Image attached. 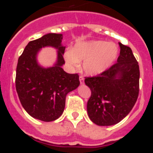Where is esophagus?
Listing matches in <instances>:
<instances>
[{"label": "esophagus", "instance_id": "esophagus-1", "mask_svg": "<svg viewBox=\"0 0 153 153\" xmlns=\"http://www.w3.org/2000/svg\"><path fill=\"white\" fill-rule=\"evenodd\" d=\"M79 79V82H80V84H83V83H84V78H83L82 76H80Z\"/></svg>", "mask_w": 153, "mask_h": 153}]
</instances>
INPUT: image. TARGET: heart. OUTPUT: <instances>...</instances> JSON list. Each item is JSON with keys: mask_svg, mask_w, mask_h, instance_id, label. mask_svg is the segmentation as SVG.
I'll use <instances>...</instances> for the list:
<instances>
[{"mask_svg": "<svg viewBox=\"0 0 153 153\" xmlns=\"http://www.w3.org/2000/svg\"><path fill=\"white\" fill-rule=\"evenodd\" d=\"M119 49L114 43L91 40L78 43L74 49L65 51L64 60L69 68H77L83 61L82 68L89 76H97L111 67L118 56Z\"/></svg>", "mask_w": 153, "mask_h": 153, "instance_id": "heart-1", "label": "heart"}]
</instances>
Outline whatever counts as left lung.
Wrapping results in <instances>:
<instances>
[{
  "mask_svg": "<svg viewBox=\"0 0 153 153\" xmlns=\"http://www.w3.org/2000/svg\"><path fill=\"white\" fill-rule=\"evenodd\" d=\"M117 63L97 76L86 77L91 96L87 113L98 126L120 123L132 110L140 91V67L130 47L119 43Z\"/></svg>",
  "mask_w": 153,
  "mask_h": 153,
  "instance_id": "left-lung-1",
  "label": "left lung"
}]
</instances>
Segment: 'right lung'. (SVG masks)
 Wrapping results in <instances>:
<instances>
[{
	"instance_id": "add662e5",
	"label": "right lung",
	"mask_w": 153,
	"mask_h": 153,
	"mask_svg": "<svg viewBox=\"0 0 153 153\" xmlns=\"http://www.w3.org/2000/svg\"><path fill=\"white\" fill-rule=\"evenodd\" d=\"M62 40L61 33H47L30 41L17 63L16 90L21 105L30 116L44 122L61 116L67 94L79 85L77 74H67L62 68L66 48ZM45 46L58 50V60L53 67H41L37 62L38 52Z\"/></svg>"
}]
</instances>
